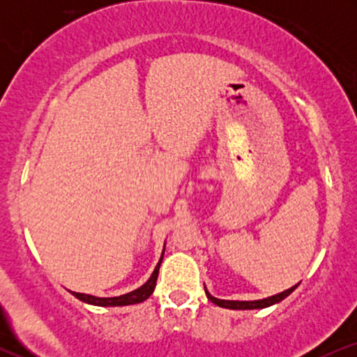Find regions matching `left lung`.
<instances>
[{
    "label": "left lung",
    "instance_id": "1",
    "mask_svg": "<svg viewBox=\"0 0 357 357\" xmlns=\"http://www.w3.org/2000/svg\"><path fill=\"white\" fill-rule=\"evenodd\" d=\"M298 285V284H297ZM297 285H294L292 289H289V290H285V292H282V294H277V296H272V297H268V298H264V301H221V298H216V297H213L210 292H208L206 290V297L210 298V301L213 302V304H216V305H220V307H225V309H233V310H245V309H264V307H268V305H273V304H277V302H280V301H284V298L287 297V296H290V294L294 292V290H296V287Z\"/></svg>",
    "mask_w": 357,
    "mask_h": 357
}]
</instances>
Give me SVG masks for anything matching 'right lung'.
I'll use <instances>...</instances> for the list:
<instances>
[{"instance_id":"1","label":"right lung","mask_w":357,"mask_h":357,"mask_svg":"<svg viewBox=\"0 0 357 357\" xmlns=\"http://www.w3.org/2000/svg\"><path fill=\"white\" fill-rule=\"evenodd\" d=\"M162 253H165V252H162ZM161 260H162V258H161ZM161 260H159L158 267L154 268L153 275H151L149 280H147L142 287H139L137 290L126 294V296H121V297H93V296H87V294H77V292H72V294L77 298H80L82 302H87V304H93V305L116 307V305L139 304V302H144L146 298L154 292L155 280H158V273H159V267H161Z\"/></svg>"}]
</instances>
